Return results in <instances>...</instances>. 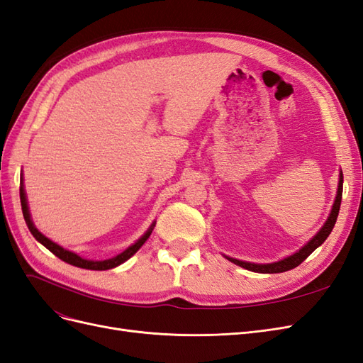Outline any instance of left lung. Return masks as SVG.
<instances>
[{
  "label": "left lung",
  "mask_w": 363,
  "mask_h": 363,
  "mask_svg": "<svg viewBox=\"0 0 363 363\" xmlns=\"http://www.w3.org/2000/svg\"><path fill=\"white\" fill-rule=\"evenodd\" d=\"M342 183H344V175H342V171H339V183H337L336 199H335V203L332 206L330 213H328V218L325 219L324 225L320 230H318V233L309 240V242L304 244L298 251H295L294 255L284 257L281 260L272 262V263H252V262H245V260L228 257L225 255H224V257L228 259L232 263H235V265H238V267H242L248 271L262 272V274H277V272H284V271H289V269H294L295 267H298L300 263L309 257L318 247L324 244V240L328 238V235L332 233V230H333V227L336 224V219H337L340 200H342Z\"/></svg>",
  "instance_id": "left-lung-1"
}]
</instances>
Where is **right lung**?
I'll return each mask as SVG.
<instances>
[{
  "mask_svg": "<svg viewBox=\"0 0 363 363\" xmlns=\"http://www.w3.org/2000/svg\"><path fill=\"white\" fill-rule=\"evenodd\" d=\"M19 196H21V206H23V215H24V219H26V224H27L31 235L35 236V239L38 240V242H40L43 247L48 248L54 256H57L63 262H67V263H69V265H74V267L83 268V269L106 271V269H112V268L119 267L121 263H124L125 260H128L142 245L145 244V240L150 238L152 228H155V225H156V221H152V224L150 225V228L147 230V232L142 235L135 244H131L123 252H119L118 256H115L112 259H106V260H89V259H84V257H82L79 255H75V252H72V251H69L67 248L60 247L56 242H52L51 239H48L45 235H42L39 230L36 228V225L33 224V219H31V215H30V208H28V201H27V194H26V189H24V180H23V177H21Z\"/></svg>",
  "mask_w": 363,
  "mask_h": 363,
  "instance_id": "add662e5",
  "label": "right lung"
}]
</instances>
